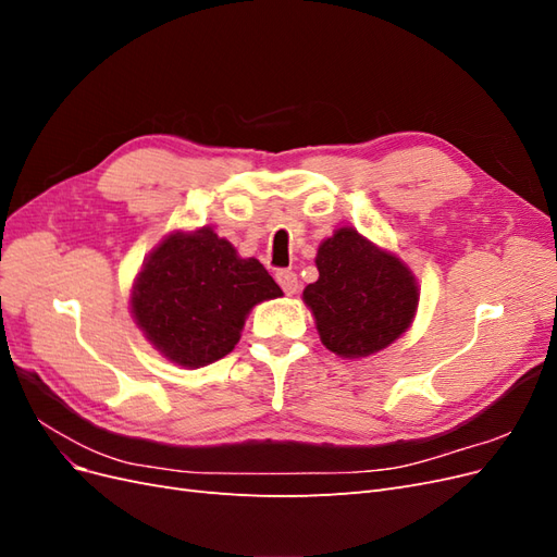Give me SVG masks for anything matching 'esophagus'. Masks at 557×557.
<instances>
[{"label":"esophagus","mask_w":557,"mask_h":557,"mask_svg":"<svg viewBox=\"0 0 557 557\" xmlns=\"http://www.w3.org/2000/svg\"><path fill=\"white\" fill-rule=\"evenodd\" d=\"M276 281L285 295H295L299 288V281H297V274L293 272V269H278Z\"/></svg>","instance_id":"obj_1"}]
</instances>
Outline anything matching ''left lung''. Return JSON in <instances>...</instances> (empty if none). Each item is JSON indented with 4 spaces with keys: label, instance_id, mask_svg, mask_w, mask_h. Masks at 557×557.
<instances>
[{
    "label": "left lung",
    "instance_id": "8db88e82",
    "mask_svg": "<svg viewBox=\"0 0 557 557\" xmlns=\"http://www.w3.org/2000/svg\"><path fill=\"white\" fill-rule=\"evenodd\" d=\"M318 281L305 301L315 315L320 342L342 358H364L393 344L411 325L418 285L395 256L342 227L320 244Z\"/></svg>",
    "mask_w": 557,
    "mask_h": 557
}]
</instances>
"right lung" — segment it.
<instances>
[{"label":"right lung","instance_id":"right-lung-1","mask_svg":"<svg viewBox=\"0 0 557 557\" xmlns=\"http://www.w3.org/2000/svg\"><path fill=\"white\" fill-rule=\"evenodd\" d=\"M256 260H242L211 230L172 234L146 260L132 293V313L164 358L205 367L239 342L248 311L281 297Z\"/></svg>","mask_w":557,"mask_h":557}]
</instances>
